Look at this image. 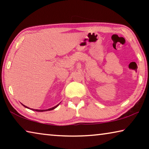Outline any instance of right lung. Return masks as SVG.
I'll list each match as a JSON object with an SVG mask.
<instances>
[{
	"mask_svg": "<svg viewBox=\"0 0 149 149\" xmlns=\"http://www.w3.org/2000/svg\"><path fill=\"white\" fill-rule=\"evenodd\" d=\"M60 104V102L58 104H57L56 106H55V107H52V108H49V109H46V110H38V109H33V108H29V107H26V106H25V105H24L23 104H22V105L24 106V107H26V108H29L30 110H33V111H36V112H45V111H49V110H54V108H56L58 106L59 104Z\"/></svg>",
	"mask_w": 149,
	"mask_h": 149,
	"instance_id": "1",
	"label": "right lung"
}]
</instances>
